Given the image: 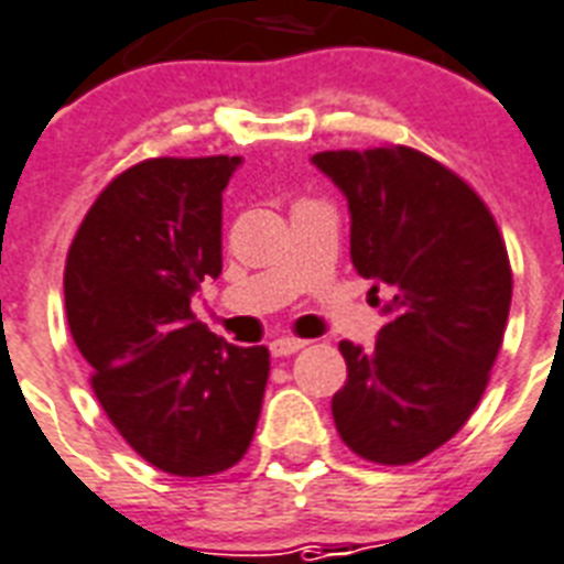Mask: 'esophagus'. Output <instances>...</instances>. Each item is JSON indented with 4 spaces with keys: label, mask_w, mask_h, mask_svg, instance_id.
<instances>
[{
    "label": "esophagus",
    "mask_w": 564,
    "mask_h": 564,
    "mask_svg": "<svg viewBox=\"0 0 564 564\" xmlns=\"http://www.w3.org/2000/svg\"><path fill=\"white\" fill-rule=\"evenodd\" d=\"M301 348H307V343H304V339H295V336H281V339H274V343L269 345L272 357H290V354L301 351Z\"/></svg>",
    "instance_id": "34e87169"
}]
</instances>
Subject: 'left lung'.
Instances as JSON below:
<instances>
[{
    "instance_id": "left-lung-1",
    "label": "left lung",
    "mask_w": 564,
    "mask_h": 564,
    "mask_svg": "<svg viewBox=\"0 0 564 564\" xmlns=\"http://www.w3.org/2000/svg\"><path fill=\"white\" fill-rule=\"evenodd\" d=\"M313 166L348 202L357 274L389 292L377 343L339 345L336 430L362 459L415 463L459 433L489 383L512 301L507 246L480 195L415 149L322 152Z\"/></svg>"
}]
</instances>
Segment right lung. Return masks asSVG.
Returning <instances> with one entry per match:
<instances>
[{"label":"right lung","mask_w":564,"mask_h":564,"mask_svg":"<svg viewBox=\"0 0 564 564\" xmlns=\"http://www.w3.org/2000/svg\"><path fill=\"white\" fill-rule=\"evenodd\" d=\"M239 163H137L101 189L66 257V322L93 392L128 445L175 477L246 456L269 380L263 345H230L189 307L221 274V193Z\"/></svg>","instance_id":"right-lung-1"}]
</instances>
